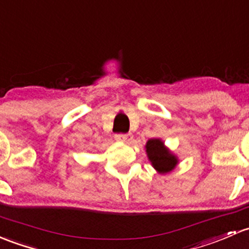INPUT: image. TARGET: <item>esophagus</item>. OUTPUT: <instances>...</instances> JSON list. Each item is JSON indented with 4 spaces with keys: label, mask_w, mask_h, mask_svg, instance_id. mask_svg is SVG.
<instances>
[{
    "label": "esophagus",
    "mask_w": 249,
    "mask_h": 249,
    "mask_svg": "<svg viewBox=\"0 0 249 249\" xmlns=\"http://www.w3.org/2000/svg\"><path fill=\"white\" fill-rule=\"evenodd\" d=\"M114 138H116L118 142L129 143L132 140V135L131 133H118V135L114 136Z\"/></svg>",
    "instance_id": "esophagus-1"
}]
</instances>
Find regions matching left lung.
Segmentation results:
<instances>
[{
  "label": "left lung",
  "instance_id": "8db88e82",
  "mask_svg": "<svg viewBox=\"0 0 249 249\" xmlns=\"http://www.w3.org/2000/svg\"><path fill=\"white\" fill-rule=\"evenodd\" d=\"M144 148L148 160L159 174H167L172 172L179 163L178 156L164 145L161 138H151L145 143Z\"/></svg>",
  "mask_w": 249,
  "mask_h": 249
}]
</instances>
